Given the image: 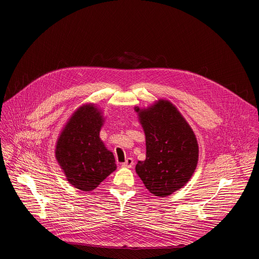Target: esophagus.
Instances as JSON below:
<instances>
[{
  "label": "esophagus",
  "instance_id": "1",
  "mask_svg": "<svg viewBox=\"0 0 259 259\" xmlns=\"http://www.w3.org/2000/svg\"><path fill=\"white\" fill-rule=\"evenodd\" d=\"M134 165V161L131 157L126 158V160L122 162V167H126V168H131Z\"/></svg>",
  "mask_w": 259,
  "mask_h": 259
}]
</instances>
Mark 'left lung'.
Instances as JSON below:
<instances>
[{
    "mask_svg": "<svg viewBox=\"0 0 259 259\" xmlns=\"http://www.w3.org/2000/svg\"><path fill=\"white\" fill-rule=\"evenodd\" d=\"M146 135V159L135 171L155 196L166 197L183 188L198 161L195 134L176 107L159 100L146 109L135 108Z\"/></svg>",
    "mask_w": 259,
    "mask_h": 259,
    "instance_id": "obj_1",
    "label": "left lung"
}]
</instances>
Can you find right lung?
<instances>
[{
	"label": "right lung",
	"mask_w": 259,
	"mask_h": 259,
	"mask_svg": "<svg viewBox=\"0 0 259 259\" xmlns=\"http://www.w3.org/2000/svg\"><path fill=\"white\" fill-rule=\"evenodd\" d=\"M104 117L94 104L80 106L66 122L56 147V158L67 181L90 192L115 169L111 151L100 139Z\"/></svg>",
	"instance_id": "right-lung-1"
}]
</instances>
